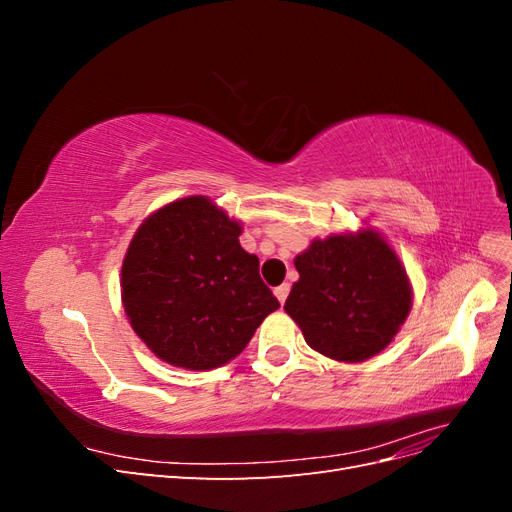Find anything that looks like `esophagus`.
<instances>
[{
  "label": "esophagus",
  "instance_id": "1",
  "mask_svg": "<svg viewBox=\"0 0 512 512\" xmlns=\"http://www.w3.org/2000/svg\"><path fill=\"white\" fill-rule=\"evenodd\" d=\"M288 292H290V284H282V286L275 288V297H277V301H280L282 305L288 299Z\"/></svg>",
  "mask_w": 512,
  "mask_h": 512
}]
</instances>
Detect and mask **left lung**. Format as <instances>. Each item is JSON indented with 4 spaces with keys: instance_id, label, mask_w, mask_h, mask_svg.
<instances>
[{
    "instance_id": "1",
    "label": "left lung",
    "mask_w": 512,
    "mask_h": 512,
    "mask_svg": "<svg viewBox=\"0 0 512 512\" xmlns=\"http://www.w3.org/2000/svg\"><path fill=\"white\" fill-rule=\"evenodd\" d=\"M284 309L309 348L335 361L378 354L408 318L412 292L399 258L374 230L314 241L297 256Z\"/></svg>"
}]
</instances>
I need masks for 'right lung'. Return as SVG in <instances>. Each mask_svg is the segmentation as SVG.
<instances>
[{"instance_id":"add662e5","label":"right lung","mask_w":512,"mask_h":512,"mask_svg":"<svg viewBox=\"0 0 512 512\" xmlns=\"http://www.w3.org/2000/svg\"><path fill=\"white\" fill-rule=\"evenodd\" d=\"M239 235L241 226L205 196L175 200L136 230L121 297L132 329L162 361L220 367L280 307Z\"/></svg>"}]
</instances>
